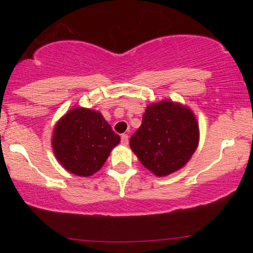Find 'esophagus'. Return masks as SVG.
I'll list each match as a JSON object with an SVG mask.
<instances>
[{
	"instance_id": "esophagus-1",
	"label": "esophagus",
	"mask_w": 253,
	"mask_h": 253,
	"mask_svg": "<svg viewBox=\"0 0 253 253\" xmlns=\"http://www.w3.org/2000/svg\"><path fill=\"white\" fill-rule=\"evenodd\" d=\"M121 144H123V145H128V135H127V134L121 135Z\"/></svg>"
}]
</instances>
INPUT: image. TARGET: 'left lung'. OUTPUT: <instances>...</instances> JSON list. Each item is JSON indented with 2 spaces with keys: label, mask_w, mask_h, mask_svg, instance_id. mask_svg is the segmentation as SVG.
<instances>
[{
  "label": "left lung",
  "mask_w": 253,
  "mask_h": 253,
  "mask_svg": "<svg viewBox=\"0 0 253 253\" xmlns=\"http://www.w3.org/2000/svg\"><path fill=\"white\" fill-rule=\"evenodd\" d=\"M199 140V123L193 110L179 102L163 100L146 107L129 146L147 170L164 177L189 162Z\"/></svg>",
  "instance_id": "obj_1"
}]
</instances>
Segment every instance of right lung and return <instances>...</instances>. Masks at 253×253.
<instances>
[{"instance_id":"obj_1","label":"right lung","mask_w":253,"mask_h":253,"mask_svg":"<svg viewBox=\"0 0 253 253\" xmlns=\"http://www.w3.org/2000/svg\"><path fill=\"white\" fill-rule=\"evenodd\" d=\"M120 136L97 110L76 107L57 121L52 149L57 161L69 172L89 177L97 172Z\"/></svg>"}]
</instances>
